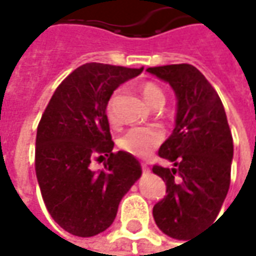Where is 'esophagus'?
I'll use <instances>...</instances> for the list:
<instances>
[{"label": "esophagus", "instance_id": "obj_1", "mask_svg": "<svg viewBox=\"0 0 256 256\" xmlns=\"http://www.w3.org/2000/svg\"><path fill=\"white\" fill-rule=\"evenodd\" d=\"M142 170H143L144 173H148L150 170V168L146 164V163H142Z\"/></svg>", "mask_w": 256, "mask_h": 256}]
</instances>
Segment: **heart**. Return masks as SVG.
Returning a JSON list of instances; mask_svg holds the SVG:
<instances>
[{
  "label": "heart",
  "instance_id": "b5f03b06",
  "mask_svg": "<svg viewBox=\"0 0 256 256\" xmlns=\"http://www.w3.org/2000/svg\"><path fill=\"white\" fill-rule=\"evenodd\" d=\"M142 96L148 102V104L153 108H160L166 103V93L160 86L156 83H148L140 86ZM118 93H113L108 97L106 103V116L107 120L112 124L117 123L116 116V102ZM163 140V132L158 128H133L128 130L120 139H118V148L130 153L136 158H148L153 150L156 149Z\"/></svg>",
  "mask_w": 256,
  "mask_h": 256
}]
</instances>
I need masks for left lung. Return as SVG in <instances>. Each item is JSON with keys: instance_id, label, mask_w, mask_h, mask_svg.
<instances>
[{"instance_id": "1", "label": "left lung", "mask_w": 256, "mask_h": 256, "mask_svg": "<svg viewBox=\"0 0 256 256\" xmlns=\"http://www.w3.org/2000/svg\"><path fill=\"white\" fill-rule=\"evenodd\" d=\"M178 97L176 128L159 149L174 168L153 166L166 196L153 206L163 234L190 239L216 219L230 184L234 140L224 104L206 77L190 64L149 67ZM189 242V240H188Z\"/></svg>"}]
</instances>
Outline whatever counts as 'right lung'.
Wrapping results in <instances>:
<instances>
[{"label": "right lung", "mask_w": 256, "mask_h": 256, "mask_svg": "<svg viewBox=\"0 0 256 256\" xmlns=\"http://www.w3.org/2000/svg\"><path fill=\"white\" fill-rule=\"evenodd\" d=\"M143 72L87 62L56 88L37 128L36 174L51 218L68 234L88 238L114 220L122 198L142 174L139 160L113 152L106 116L108 97ZM108 156L96 172L94 160Z\"/></svg>", "instance_id": "obj_1"}]
</instances>
